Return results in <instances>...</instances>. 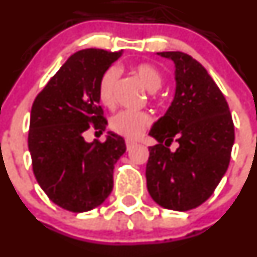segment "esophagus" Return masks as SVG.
I'll return each mask as SVG.
<instances>
[{
	"instance_id": "esophagus-1",
	"label": "esophagus",
	"mask_w": 257,
	"mask_h": 257,
	"mask_svg": "<svg viewBox=\"0 0 257 257\" xmlns=\"http://www.w3.org/2000/svg\"><path fill=\"white\" fill-rule=\"evenodd\" d=\"M135 145H136V142H135V141H131V140H126V147H127V150L131 149V147H134Z\"/></svg>"
}]
</instances>
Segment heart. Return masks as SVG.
I'll list each match as a JSON object with an SVG mask.
<instances>
[{
	"instance_id": "b5f03b06",
	"label": "heart",
	"mask_w": 257,
	"mask_h": 257,
	"mask_svg": "<svg viewBox=\"0 0 257 257\" xmlns=\"http://www.w3.org/2000/svg\"><path fill=\"white\" fill-rule=\"evenodd\" d=\"M131 71L141 81L144 87L149 91H156L162 86L164 78L161 72L149 62L135 63L131 66ZM117 71L108 68L101 76L97 85L98 101L105 107H113V87H115ZM151 122V117L145 111H120L110 118V130L126 139H137L147 128Z\"/></svg>"
}]
</instances>
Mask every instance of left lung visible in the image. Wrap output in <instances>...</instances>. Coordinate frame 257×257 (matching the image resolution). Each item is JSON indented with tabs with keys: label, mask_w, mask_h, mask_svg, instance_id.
I'll return each instance as SVG.
<instances>
[{
	"label": "left lung",
	"mask_w": 257,
	"mask_h": 257,
	"mask_svg": "<svg viewBox=\"0 0 257 257\" xmlns=\"http://www.w3.org/2000/svg\"><path fill=\"white\" fill-rule=\"evenodd\" d=\"M175 63L176 92L164 117L150 131L147 190L160 206L189 211L204 204L230 164L235 141L225 96L204 66L180 51L159 52ZM176 141L172 153L168 146Z\"/></svg>",
	"instance_id": "8db88e82"
}]
</instances>
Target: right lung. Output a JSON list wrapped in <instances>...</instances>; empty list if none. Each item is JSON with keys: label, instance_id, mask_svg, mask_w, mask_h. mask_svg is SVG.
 <instances>
[{"label": "right lung", "instance_id": "1", "mask_svg": "<svg viewBox=\"0 0 257 257\" xmlns=\"http://www.w3.org/2000/svg\"><path fill=\"white\" fill-rule=\"evenodd\" d=\"M120 56L121 51H77L32 103L29 150L35 177L53 204L71 212L90 211L107 199L113 167L126 151L125 140L113 132L105 142L83 139L91 126L105 131L97 85Z\"/></svg>", "mask_w": 257, "mask_h": 257}]
</instances>
